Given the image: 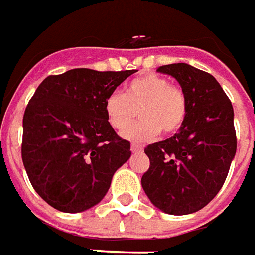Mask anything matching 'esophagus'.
Listing matches in <instances>:
<instances>
[{
  "mask_svg": "<svg viewBox=\"0 0 255 255\" xmlns=\"http://www.w3.org/2000/svg\"><path fill=\"white\" fill-rule=\"evenodd\" d=\"M131 150H132L134 153H136V152H141L142 146L141 145H136V143H132V145H131Z\"/></svg>",
  "mask_w": 255,
  "mask_h": 255,
  "instance_id": "1",
  "label": "esophagus"
}]
</instances>
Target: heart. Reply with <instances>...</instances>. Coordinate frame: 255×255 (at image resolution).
<instances>
[{"instance_id": "obj_1", "label": "heart", "mask_w": 255, "mask_h": 255, "mask_svg": "<svg viewBox=\"0 0 255 255\" xmlns=\"http://www.w3.org/2000/svg\"><path fill=\"white\" fill-rule=\"evenodd\" d=\"M103 110L109 126L117 132L126 131L139 110L141 121L123 136L128 141L145 142L156 138L160 131L164 134L178 131L187 117V100L184 92L170 85L167 78L148 74L126 85L124 95L110 93L105 99Z\"/></svg>"}]
</instances>
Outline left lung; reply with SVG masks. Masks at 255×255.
Wrapping results in <instances>:
<instances>
[{"instance_id": "8db88e82", "label": "left lung", "mask_w": 255, "mask_h": 255, "mask_svg": "<svg viewBox=\"0 0 255 255\" xmlns=\"http://www.w3.org/2000/svg\"><path fill=\"white\" fill-rule=\"evenodd\" d=\"M157 72L177 81L187 100V117L177 134L145 148L150 160L142 188L169 215L200 211L222 188L236 155L233 106L211 74L184 62Z\"/></svg>"}]
</instances>
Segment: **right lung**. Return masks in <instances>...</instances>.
<instances>
[{"mask_svg": "<svg viewBox=\"0 0 255 255\" xmlns=\"http://www.w3.org/2000/svg\"><path fill=\"white\" fill-rule=\"evenodd\" d=\"M134 72L69 69L36 89L23 114L22 160L48 205L68 214L95 207L129 159L131 145L109 126L103 106Z\"/></svg>", "mask_w": 255, "mask_h": 255, "instance_id": "obj_1", "label": "right lung"}]
</instances>
